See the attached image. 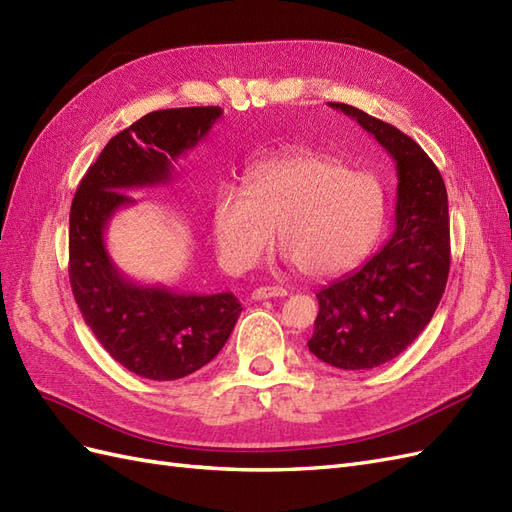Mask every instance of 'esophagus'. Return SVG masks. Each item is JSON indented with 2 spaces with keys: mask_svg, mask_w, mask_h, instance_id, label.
<instances>
[{
  "mask_svg": "<svg viewBox=\"0 0 512 512\" xmlns=\"http://www.w3.org/2000/svg\"><path fill=\"white\" fill-rule=\"evenodd\" d=\"M286 290L280 286H258L252 292V299L254 301H265V299H275V297H286Z\"/></svg>",
  "mask_w": 512,
  "mask_h": 512,
  "instance_id": "1",
  "label": "esophagus"
}]
</instances>
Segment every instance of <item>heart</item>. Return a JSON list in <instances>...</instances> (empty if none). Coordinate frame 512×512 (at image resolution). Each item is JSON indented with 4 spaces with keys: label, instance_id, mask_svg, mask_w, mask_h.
I'll list each match as a JSON object with an SVG mask.
<instances>
[{
    "label": "heart",
    "instance_id": "heart-1",
    "mask_svg": "<svg viewBox=\"0 0 512 512\" xmlns=\"http://www.w3.org/2000/svg\"><path fill=\"white\" fill-rule=\"evenodd\" d=\"M384 222L380 179L318 153L260 162L245 173V190L224 185L213 203L215 245L232 271L254 267L277 228L301 273H344L371 252Z\"/></svg>",
    "mask_w": 512,
    "mask_h": 512
}]
</instances>
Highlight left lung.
Listing matches in <instances>:
<instances>
[{"label": "left lung", "mask_w": 512, "mask_h": 512, "mask_svg": "<svg viewBox=\"0 0 512 512\" xmlns=\"http://www.w3.org/2000/svg\"><path fill=\"white\" fill-rule=\"evenodd\" d=\"M397 166L395 230L382 250L318 294L309 352L337 369H374L404 352L433 318L451 269L448 196L440 170L408 134L342 102Z\"/></svg>", "instance_id": "obj_1"}]
</instances>
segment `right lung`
Wrapping results in <instances>:
<instances>
[{
	"label": "right lung",
	"mask_w": 512,
	"mask_h": 512,
	"mask_svg": "<svg viewBox=\"0 0 512 512\" xmlns=\"http://www.w3.org/2000/svg\"><path fill=\"white\" fill-rule=\"evenodd\" d=\"M220 106L166 108L113 136L89 166L70 207V286L87 327L117 363L149 380H179L218 356L241 314L232 292L194 294L123 275L106 250L113 215L134 205L126 194L177 177L185 151L205 141Z\"/></svg>",
	"instance_id": "add662e5"
}]
</instances>
